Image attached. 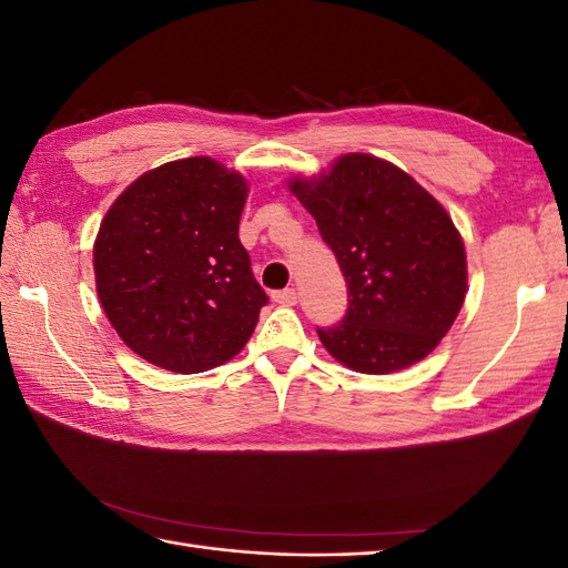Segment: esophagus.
I'll return each instance as SVG.
<instances>
[{
  "mask_svg": "<svg viewBox=\"0 0 568 568\" xmlns=\"http://www.w3.org/2000/svg\"><path fill=\"white\" fill-rule=\"evenodd\" d=\"M272 301L274 303H280V305H296L298 303V294H296V288H284V291H274L272 294Z\"/></svg>",
  "mask_w": 568,
  "mask_h": 568,
  "instance_id": "obj_1",
  "label": "esophagus"
}]
</instances>
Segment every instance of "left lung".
I'll return each mask as SVG.
<instances>
[{"mask_svg": "<svg viewBox=\"0 0 568 568\" xmlns=\"http://www.w3.org/2000/svg\"><path fill=\"white\" fill-rule=\"evenodd\" d=\"M288 189L317 222L348 284V313L317 329L341 365L390 374L450 332L467 296V253L448 211L405 170L346 153Z\"/></svg>", "mask_w": 568, "mask_h": 568, "instance_id": "1", "label": "left lung"}]
</instances>
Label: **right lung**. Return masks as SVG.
<instances>
[{"label":"right lung","instance_id":"right-lung-1","mask_svg":"<svg viewBox=\"0 0 568 568\" xmlns=\"http://www.w3.org/2000/svg\"><path fill=\"white\" fill-rule=\"evenodd\" d=\"M246 196L244 175L194 156L136 178L101 220L99 303L146 363L199 374L246 346L267 303L239 242Z\"/></svg>","mask_w":568,"mask_h":568}]
</instances>
